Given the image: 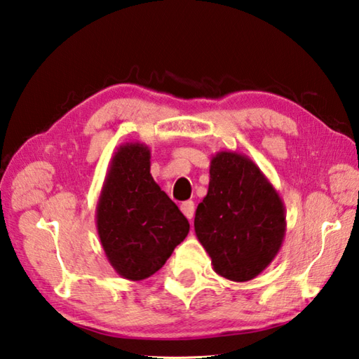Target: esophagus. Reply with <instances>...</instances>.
Returning <instances> with one entry per match:
<instances>
[{
  "label": "esophagus",
  "mask_w": 359,
  "mask_h": 359,
  "mask_svg": "<svg viewBox=\"0 0 359 359\" xmlns=\"http://www.w3.org/2000/svg\"><path fill=\"white\" fill-rule=\"evenodd\" d=\"M180 210H182V213H184L188 219H191L193 215H194V202L193 201L182 202Z\"/></svg>",
  "instance_id": "obj_1"
}]
</instances>
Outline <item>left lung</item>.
<instances>
[{"label": "left lung", "mask_w": 359, "mask_h": 359, "mask_svg": "<svg viewBox=\"0 0 359 359\" xmlns=\"http://www.w3.org/2000/svg\"><path fill=\"white\" fill-rule=\"evenodd\" d=\"M284 202L246 155L221 151L194 217V232L219 276L251 281L276 257L285 236Z\"/></svg>", "instance_id": "left-lung-1"}]
</instances>
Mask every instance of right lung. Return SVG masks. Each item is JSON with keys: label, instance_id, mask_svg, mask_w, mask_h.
I'll use <instances>...</instances> for the list:
<instances>
[{"label": "right lung", "instance_id": "1", "mask_svg": "<svg viewBox=\"0 0 359 359\" xmlns=\"http://www.w3.org/2000/svg\"><path fill=\"white\" fill-rule=\"evenodd\" d=\"M108 262L119 276L142 281L157 273L190 223L151 174V149L142 142L117 147L95 208Z\"/></svg>", "mask_w": 359, "mask_h": 359}]
</instances>
